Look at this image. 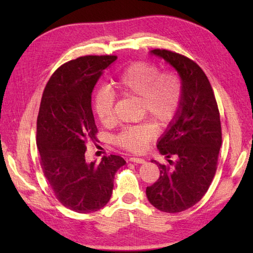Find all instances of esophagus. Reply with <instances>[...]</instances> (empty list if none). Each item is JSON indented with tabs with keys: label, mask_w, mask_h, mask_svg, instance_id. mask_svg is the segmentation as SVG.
<instances>
[{
	"label": "esophagus",
	"mask_w": 253,
	"mask_h": 253,
	"mask_svg": "<svg viewBox=\"0 0 253 253\" xmlns=\"http://www.w3.org/2000/svg\"><path fill=\"white\" fill-rule=\"evenodd\" d=\"M128 161H129V162L139 163V164H142V163H144V160H143V159H141V158H135V157H131V158H129V159H128Z\"/></svg>",
	"instance_id": "obj_1"
}]
</instances>
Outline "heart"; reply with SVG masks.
I'll use <instances>...</instances> for the list:
<instances>
[{
    "label": "heart",
    "mask_w": 253,
    "mask_h": 253,
    "mask_svg": "<svg viewBox=\"0 0 253 253\" xmlns=\"http://www.w3.org/2000/svg\"><path fill=\"white\" fill-rule=\"evenodd\" d=\"M114 85L124 96L140 98L141 111L162 126L174 121L182 100V84L179 75L173 71L160 72L152 63L136 62L124 69L114 80ZM115 98L112 91L103 88L95 93L93 107L103 125H113ZM154 123L146 122L129 126L115 137L118 147L130 152H142L158 136Z\"/></svg>",
    "instance_id": "1"
}]
</instances>
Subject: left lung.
<instances>
[{
  "instance_id": "obj_1",
  "label": "left lung",
  "mask_w": 253,
  "mask_h": 253,
  "mask_svg": "<svg viewBox=\"0 0 253 253\" xmlns=\"http://www.w3.org/2000/svg\"><path fill=\"white\" fill-rule=\"evenodd\" d=\"M151 53L164 58L179 74L182 100L174 121L158 142L160 153L169 163L154 161L160 177L147 187L146 193L160 211L178 213L200 201L211 185L222 146L221 120L211 84L196 62L164 49Z\"/></svg>"
}]
</instances>
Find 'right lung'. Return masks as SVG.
I'll return each mask as SVG.
<instances>
[{"label":"right lung","mask_w":253,"mask_h":253,"mask_svg":"<svg viewBox=\"0 0 253 253\" xmlns=\"http://www.w3.org/2000/svg\"><path fill=\"white\" fill-rule=\"evenodd\" d=\"M115 55H87L58 67L47 82L37 120L40 164L54 196L78 213L95 212L110 201L117 169L125 165L118 155L88 163L84 153L96 140L91 93Z\"/></svg>","instance_id":"obj_1"}]
</instances>
